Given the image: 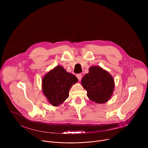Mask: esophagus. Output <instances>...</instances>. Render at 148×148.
<instances>
[{"label":"esophagus","mask_w":148,"mask_h":148,"mask_svg":"<svg viewBox=\"0 0 148 148\" xmlns=\"http://www.w3.org/2000/svg\"><path fill=\"white\" fill-rule=\"evenodd\" d=\"M76 77H77V78H78V80H81V79L82 78V75L81 74H78L76 75Z\"/></svg>","instance_id":"34e87169"}]
</instances>
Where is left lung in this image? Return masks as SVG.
I'll use <instances>...</instances> for the list:
<instances>
[{"label":"left lung","instance_id":"1","mask_svg":"<svg viewBox=\"0 0 148 148\" xmlns=\"http://www.w3.org/2000/svg\"><path fill=\"white\" fill-rule=\"evenodd\" d=\"M81 84L92 101L103 103L111 98L114 89L112 77L100 67H91L89 73L83 77Z\"/></svg>","mask_w":148,"mask_h":148}]
</instances>
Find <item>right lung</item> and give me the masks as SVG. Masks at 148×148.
I'll list each match as a JSON object with an SVG mask.
<instances>
[{"label": "right lung", "mask_w": 148, "mask_h": 148, "mask_svg": "<svg viewBox=\"0 0 148 148\" xmlns=\"http://www.w3.org/2000/svg\"><path fill=\"white\" fill-rule=\"evenodd\" d=\"M77 81L75 75L57 66L44 77L42 88L49 102L53 106H58L69 97L71 87Z\"/></svg>", "instance_id": "right-lung-1"}]
</instances>
